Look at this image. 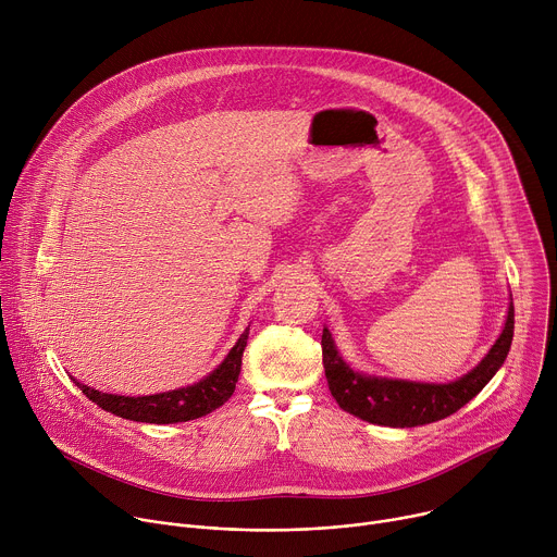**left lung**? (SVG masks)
I'll return each instance as SVG.
<instances>
[{
    "label": "left lung",
    "mask_w": 557,
    "mask_h": 557,
    "mask_svg": "<svg viewBox=\"0 0 557 557\" xmlns=\"http://www.w3.org/2000/svg\"><path fill=\"white\" fill-rule=\"evenodd\" d=\"M511 339L513 304L509 306L505 331L490 355L469 374L451 383H417L359 374L339 357L329 329L322 335V355L329 389L342 410L376 425L414 428L441 421L469 404L507 359Z\"/></svg>",
    "instance_id": "8db88e82"
}]
</instances>
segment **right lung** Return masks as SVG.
<instances>
[{"label": "right lung", "instance_id": "obj_1", "mask_svg": "<svg viewBox=\"0 0 557 557\" xmlns=\"http://www.w3.org/2000/svg\"><path fill=\"white\" fill-rule=\"evenodd\" d=\"M249 339V331L243 333L237 344L231 348L226 359L202 381L178 387L172 392L149 394V396H121V394H106L90 385H84L74 381L92 404L103 408L106 412H112L116 417L140 421V423H181V421H194L200 419L215 408L224 406L235 389L237 376H240L243 366V352Z\"/></svg>", "mask_w": 557, "mask_h": 557}]
</instances>
